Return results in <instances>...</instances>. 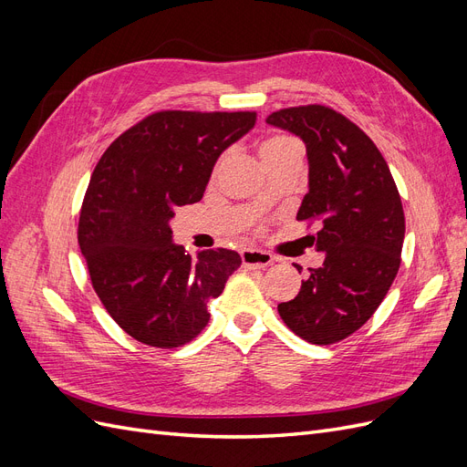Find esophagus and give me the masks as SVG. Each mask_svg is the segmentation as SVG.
<instances>
[{"label": "esophagus", "instance_id": "1", "mask_svg": "<svg viewBox=\"0 0 467 467\" xmlns=\"http://www.w3.org/2000/svg\"><path fill=\"white\" fill-rule=\"evenodd\" d=\"M242 263L245 268H263L275 263V257L271 253L259 251V249H244L242 251Z\"/></svg>", "mask_w": 467, "mask_h": 467}]
</instances>
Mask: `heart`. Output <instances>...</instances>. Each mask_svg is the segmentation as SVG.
Instances as JSON below:
<instances>
[{
	"label": "heart",
	"mask_w": 467,
	"mask_h": 467,
	"mask_svg": "<svg viewBox=\"0 0 467 467\" xmlns=\"http://www.w3.org/2000/svg\"><path fill=\"white\" fill-rule=\"evenodd\" d=\"M300 148L302 146H300L298 140H294V138L285 136V134H276V136H271V138L265 140V142L259 148V153H261V158H268V155H276V153H282V151L300 150Z\"/></svg>",
	"instance_id": "heart-1"
}]
</instances>
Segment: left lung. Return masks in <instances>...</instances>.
<instances>
[{"instance_id": "8db88e82", "label": "left lung", "mask_w": 467, "mask_h": 467, "mask_svg": "<svg viewBox=\"0 0 467 467\" xmlns=\"http://www.w3.org/2000/svg\"><path fill=\"white\" fill-rule=\"evenodd\" d=\"M266 122L306 142L309 191L298 222H314L323 265L278 314L304 341L333 345L368 321L401 265L405 214L389 167L364 130L325 105L280 109ZM300 271V266L296 265Z\"/></svg>"}]
</instances>
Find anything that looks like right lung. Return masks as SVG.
Instances as JSON below:
<instances>
[{
  "mask_svg": "<svg viewBox=\"0 0 467 467\" xmlns=\"http://www.w3.org/2000/svg\"><path fill=\"white\" fill-rule=\"evenodd\" d=\"M257 120L255 110H158L130 126L95 165L78 242L93 290L136 341L191 343L210 319L242 257L208 249L191 257L171 244L177 206L199 202L220 153Z\"/></svg>",
  "mask_w": 467,
  "mask_h": 467,
  "instance_id": "1",
  "label": "right lung"
}]
</instances>
